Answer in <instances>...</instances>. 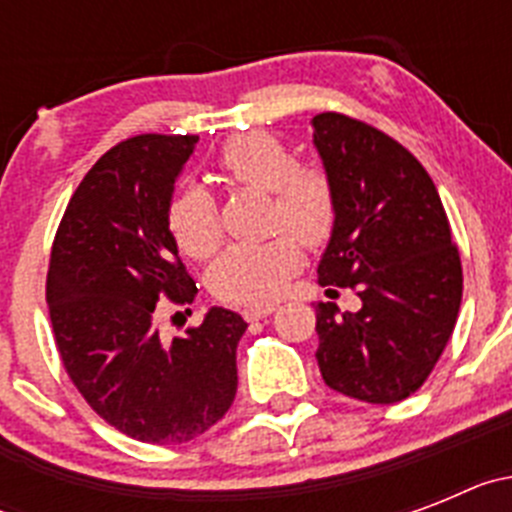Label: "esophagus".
Returning <instances> with one entry per match:
<instances>
[{
  "mask_svg": "<svg viewBox=\"0 0 512 512\" xmlns=\"http://www.w3.org/2000/svg\"><path fill=\"white\" fill-rule=\"evenodd\" d=\"M277 310V307L274 305H261V307H246V310H243V318L248 320V323H253V320H264V318H269L271 312Z\"/></svg>",
  "mask_w": 512,
  "mask_h": 512,
  "instance_id": "34e87169",
  "label": "esophagus"
}]
</instances>
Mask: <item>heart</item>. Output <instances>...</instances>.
Returning a JSON list of instances; mask_svg holds the SVG:
<instances>
[{"mask_svg":"<svg viewBox=\"0 0 512 512\" xmlns=\"http://www.w3.org/2000/svg\"><path fill=\"white\" fill-rule=\"evenodd\" d=\"M217 171L233 182L269 189L274 197L271 225L295 229L271 235L259 243H235L210 269V289L220 300L241 305H264L282 295L287 282L300 271L302 244L323 248L338 225L336 184L320 164L295 161L284 140L261 130L230 138L215 158ZM169 225L176 243L192 259H210L223 243V223L215 194L189 184L169 207Z\"/></svg>","mask_w":512,"mask_h":512,"instance_id":"b5f03b06","label":"heart"}]
</instances>
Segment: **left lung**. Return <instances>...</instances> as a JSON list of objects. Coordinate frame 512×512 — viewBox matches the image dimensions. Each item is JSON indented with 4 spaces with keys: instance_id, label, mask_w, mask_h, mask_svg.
<instances>
[{
    "instance_id": "left-lung-1",
    "label": "left lung",
    "mask_w": 512,
    "mask_h": 512,
    "mask_svg": "<svg viewBox=\"0 0 512 512\" xmlns=\"http://www.w3.org/2000/svg\"><path fill=\"white\" fill-rule=\"evenodd\" d=\"M336 184L338 225L318 266L328 295L354 289L359 312L318 302V366L330 390L392 405L423 387L454 333L461 259L436 184L418 158L369 122L312 117Z\"/></svg>"
}]
</instances>
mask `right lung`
<instances>
[{
	"mask_svg": "<svg viewBox=\"0 0 512 512\" xmlns=\"http://www.w3.org/2000/svg\"><path fill=\"white\" fill-rule=\"evenodd\" d=\"M197 135L143 133L81 179L53 238L45 300L61 364L89 408L143 443H187L230 410L246 320L212 307L184 336L158 330L161 305L197 284L169 230L174 182Z\"/></svg>",
	"mask_w": 512,
	"mask_h": 512,
	"instance_id": "1",
	"label": "right lung"
}]
</instances>
